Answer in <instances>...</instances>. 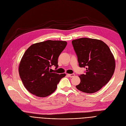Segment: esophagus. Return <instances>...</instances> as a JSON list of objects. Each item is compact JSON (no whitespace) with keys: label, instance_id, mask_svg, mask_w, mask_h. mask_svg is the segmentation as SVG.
Wrapping results in <instances>:
<instances>
[{"label":"esophagus","instance_id":"34e87169","mask_svg":"<svg viewBox=\"0 0 126 126\" xmlns=\"http://www.w3.org/2000/svg\"><path fill=\"white\" fill-rule=\"evenodd\" d=\"M67 75L68 77H70V78H72V77H74L75 76V75L74 74H67Z\"/></svg>","mask_w":126,"mask_h":126}]
</instances>
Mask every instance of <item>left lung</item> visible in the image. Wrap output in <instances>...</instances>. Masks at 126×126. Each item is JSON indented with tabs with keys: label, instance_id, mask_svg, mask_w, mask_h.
I'll return each mask as SVG.
<instances>
[{
	"label": "left lung",
	"instance_id": "left-lung-1",
	"mask_svg": "<svg viewBox=\"0 0 126 126\" xmlns=\"http://www.w3.org/2000/svg\"><path fill=\"white\" fill-rule=\"evenodd\" d=\"M79 66L86 67V74L79 76L76 86L80 91L92 94L100 90L113 76L115 68L114 56L108 46L100 40L81 38L72 41Z\"/></svg>",
	"mask_w": 126,
	"mask_h": 126
}]
</instances>
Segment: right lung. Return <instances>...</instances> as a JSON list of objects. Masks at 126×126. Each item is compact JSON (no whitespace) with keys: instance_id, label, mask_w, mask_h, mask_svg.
<instances>
[{"instance_id":"add662e5","label":"right lung","mask_w":126,"mask_h":126,"mask_svg":"<svg viewBox=\"0 0 126 126\" xmlns=\"http://www.w3.org/2000/svg\"><path fill=\"white\" fill-rule=\"evenodd\" d=\"M67 42L47 40L33 44L26 49L19 65V74L25 88L38 97L54 92L65 74L52 73L50 67H58V59Z\"/></svg>"}]
</instances>
